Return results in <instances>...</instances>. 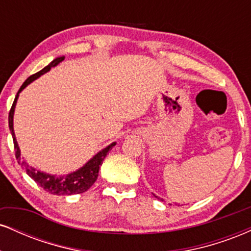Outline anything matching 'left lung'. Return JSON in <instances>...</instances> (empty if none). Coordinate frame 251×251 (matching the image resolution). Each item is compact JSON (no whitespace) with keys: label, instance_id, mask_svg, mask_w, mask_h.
<instances>
[{"label":"left lung","instance_id":"left-lung-1","mask_svg":"<svg viewBox=\"0 0 251 251\" xmlns=\"http://www.w3.org/2000/svg\"><path fill=\"white\" fill-rule=\"evenodd\" d=\"M152 195H153V196H154V197H155V198H158V200H160V201H164V200H163V198H160V197H158V196H155V195H154V194H152Z\"/></svg>","mask_w":251,"mask_h":251}]
</instances>
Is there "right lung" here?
Returning <instances> with one entry per match:
<instances>
[{"label": "right lung", "mask_w": 251, "mask_h": 251, "mask_svg": "<svg viewBox=\"0 0 251 251\" xmlns=\"http://www.w3.org/2000/svg\"><path fill=\"white\" fill-rule=\"evenodd\" d=\"M63 59H65L63 56H57L56 59H54L53 61L50 63V65L46 66V67L42 68L41 71L28 77V79L24 82V85L20 87L9 112V129L11 135H13L16 159L19 160V164L22 166V169L25 170V174L29 176L30 178H33L43 190H46V191L50 192V194L57 196H70L75 194H82V192L87 191V190L93 185L94 181L97 180L98 175H99L100 165H101L103 159H105V157L107 155L108 152L111 151L112 148L116 146L117 143L114 142L109 144L108 146H106V148L102 149L101 151H99L97 154H94L85 165L81 166L80 169H77L76 171H73L71 172V174L65 176H56L47 174V172H42L40 171V170H36L35 168H33V166L25 164V162H22L21 151H20L19 144H17L15 137V132H14V112H15L16 102L17 99H19L20 93H21L29 83L33 82L34 80H36L37 77L43 75L45 73L50 72L51 68L59 65L60 62H62Z\"/></svg>", "instance_id": "right-lung-1"}]
</instances>
